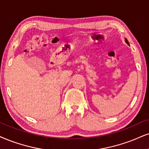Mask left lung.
<instances>
[{
	"instance_id": "left-lung-1",
	"label": "left lung",
	"mask_w": 149,
	"mask_h": 149,
	"mask_svg": "<svg viewBox=\"0 0 149 149\" xmlns=\"http://www.w3.org/2000/svg\"><path fill=\"white\" fill-rule=\"evenodd\" d=\"M125 41H126V43H127V44H128V45H129V43H128V40H127V39H126V38H125Z\"/></svg>"
}]
</instances>
